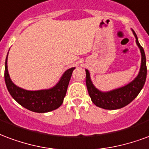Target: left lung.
Instances as JSON below:
<instances>
[{"instance_id": "left-lung-1", "label": "left lung", "mask_w": 149, "mask_h": 149, "mask_svg": "<svg viewBox=\"0 0 149 149\" xmlns=\"http://www.w3.org/2000/svg\"><path fill=\"white\" fill-rule=\"evenodd\" d=\"M136 37V42L138 45L141 52V67L139 74L132 82L125 86L119 88L114 91L107 93L101 92L92 84L90 73L86 70V84L88 93L94 105L105 109H118L130 104L132 100L141 92L144 85L147 76V67H146V57L144 51L141 45L138 42V39L136 33L133 31Z\"/></svg>"}]
</instances>
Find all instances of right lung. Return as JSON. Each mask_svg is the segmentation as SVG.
I'll list each match as a JSON object with an SVG mask.
<instances>
[{
    "mask_svg": "<svg viewBox=\"0 0 149 149\" xmlns=\"http://www.w3.org/2000/svg\"><path fill=\"white\" fill-rule=\"evenodd\" d=\"M7 57L5 60V84L11 96L19 105L36 113H47L52 111L61 106L64 97L66 96L67 86L74 67L68 69L63 74L60 81L55 87L50 90L29 91L17 87L12 82L8 72Z\"/></svg>",
    "mask_w": 149,
    "mask_h": 149,
    "instance_id": "right-lung-1",
    "label": "right lung"
}]
</instances>
